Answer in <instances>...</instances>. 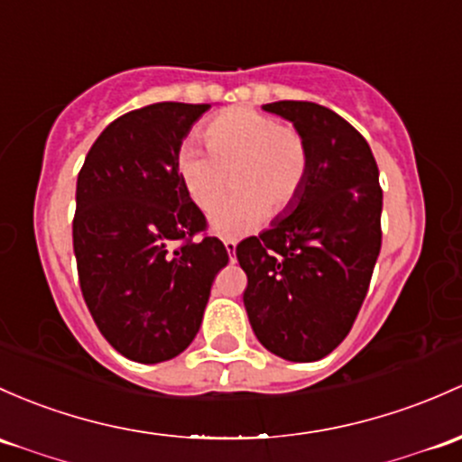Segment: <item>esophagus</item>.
Returning <instances> with one entry per match:
<instances>
[{
    "label": "esophagus",
    "instance_id": "34e87169",
    "mask_svg": "<svg viewBox=\"0 0 462 462\" xmlns=\"http://www.w3.org/2000/svg\"><path fill=\"white\" fill-rule=\"evenodd\" d=\"M223 245H226V250H227V256H230V261H235L236 241H235V239H223Z\"/></svg>",
    "mask_w": 462,
    "mask_h": 462
}]
</instances>
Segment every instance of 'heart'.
Masks as SVG:
<instances>
[{"mask_svg": "<svg viewBox=\"0 0 462 462\" xmlns=\"http://www.w3.org/2000/svg\"><path fill=\"white\" fill-rule=\"evenodd\" d=\"M208 154L194 145L181 150L177 172L199 210H215L232 179L235 197L212 215L221 235H244L263 218L292 208L308 177L310 152L303 133L252 108H230L203 130Z\"/></svg>", "mask_w": 462, "mask_h": 462, "instance_id": "b5f03b06", "label": "heart"}]
</instances>
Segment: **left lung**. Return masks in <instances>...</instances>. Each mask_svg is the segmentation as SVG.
Here are the masks:
<instances>
[{"label": "left lung", "instance_id": "obj_1", "mask_svg": "<svg viewBox=\"0 0 462 462\" xmlns=\"http://www.w3.org/2000/svg\"><path fill=\"white\" fill-rule=\"evenodd\" d=\"M263 110L303 133L310 163L292 208L236 245L244 303L261 346L312 363L341 346L370 288L383 236L378 166L363 134L325 106L274 101Z\"/></svg>", "mask_w": 462, "mask_h": 462}]
</instances>
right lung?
Here are the masks:
<instances>
[{
    "label": "right lung",
    "mask_w": 462,
    "mask_h": 462,
    "mask_svg": "<svg viewBox=\"0 0 462 462\" xmlns=\"http://www.w3.org/2000/svg\"><path fill=\"white\" fill-rule=\"evenodd\" d=\"M210 104L162 101L106 125L77 177L72 218L79 288L116 352L170 361L201 328L227 250L177 172L179 150Z\"/></svg>",
    "instance_id": "obj_1"
}]
</instances>
